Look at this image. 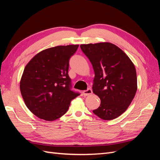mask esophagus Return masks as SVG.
<instances>
[{"label":"esophagus","mask_w":160,"mask_h":160,"mask_svg":"<svg viewBox=\"0 0 160 160\" xmlns=\"http://www.w3.org/2000/svg\"><path fill=\"white\" fill-rule=\"evenodd\" d=\"M92 93H93V91H92V90L89 88L85 91H83V93L85 96H88V95L92 94Z\"/></svg>","instance_id":"1"}]
</instances>
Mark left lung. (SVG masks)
<instances>
[{
  "mask_svg": "<svg viewBox=\"0 0 160 160\" xmlns=\"http://www.w3.org/2000/svg\"><path fill=\"white\" fill-rule=\"evenodd\" d=\"M95 72L93 92L101 99L93 111L104 120L117 118L124 113L136 93L137 74L125 53L110 42L80 45Z\"/></svg>",
  "mask_w": 160,
  "mask_h": 160,
  "instance_id": "1",
  "label": "left lung"
}]
</instances>
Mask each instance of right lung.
Returning <instances> with one entry per match:
<instances>
[{
    "instance_id": "1",
    "label": "right lung",
    "mask_w": 160,
    "mask_h": 160,
    "mask_svg": "<svg viewBox=\"0 0 160 160\" xmlns=\"http://www.w3.org/2000/svg\"><path fill=\"white\" fill-rule=\"evenodd\" d=\"M79 45L57 46L38 52L28 62L20 82L25 105L38 118L54 121L68 110L80 95L71 90L69 59Z\"/></svg>"
}]
</instances>
